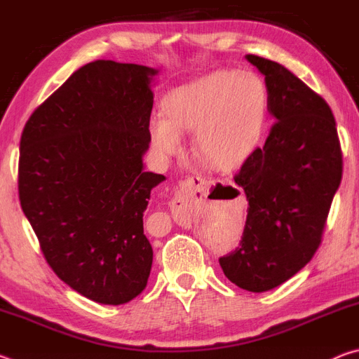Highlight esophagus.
<instances>
[{
	"label": "esophagus",
	"instance_id": "esophagus-1",
	"mask_svg": "<svg viewBox=\"0 0 359 359\" xmlns=\"http://www.w3.org/2000/svg\"><path fill=\"white\" fill-rule=\"evenodd\" d=\"M205 190H208V182L203 177H198V175H191V177L179 182L177 190H175L171 201L172 212H179L185 205L201 201L205 196Z\"/></svg>",
	"mask_w": 359,
	"mask_h": 359
}]
</instances>
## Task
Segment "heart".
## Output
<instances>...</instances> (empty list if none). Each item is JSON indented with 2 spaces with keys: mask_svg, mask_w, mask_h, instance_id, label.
I'll list each match as a JSON object with an SVG mask.
<instances>
[{
  "mask_svg": "<svg viewBox=\"0 0 359 359\" xmlns=\"http://www.w3.org/2000/svg\"><path fill=\"white\" fill-rule=\"evenodd\" d=\"M266 109V85L253 71L212 72L169 95L166 117L150 121L151 144L161 155H175L180 131H194L193 149L208 165L238 168L257 147Z\"/></svg>",
  "mask_w": 359,
  "mask_h": 359,
  "instance_id": "b5f03b06",
  "label": "heart"
}]
</instances>
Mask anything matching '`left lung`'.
<instances>
[{
	"label": "left lung",
	"mask_w": 359,
	"mask_h": 359,
	"mask_svg": "<svg viewBox=\"0 0 359 359\" xmlns=\"http://www.w3.org/2000/svg\"><path fill=\"white\" fill-rule=\"evenodd\" d=\"M264 76L274 115L263 147L252 151L234 182L248 209L239 247L220 266L239 288L263 293L299 272L321 244L342 180V150L331 107L285 66L247 55Z\"/></svg>",
	"instance_id": "left-lung-1"
}]
</instances>
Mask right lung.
<instances>
[{
	"label": "right lung",
	"mask_w": 359,
	"mask_h": 359,
	"mask_svg": "<svg viewBox=\"0 0 359 359\" xmlns=\"http://www.w3.org/2000/svg\"><path fill=\"white\" fill-rule=\"evenodd\" d=\"M156 69L96 60L28 118L19 198L53 272L95 302L120 306L147 287L154 250L144 234L145 172Z\"/></svg>",
	"instance_id": "obj_1"
}]
</instances>
